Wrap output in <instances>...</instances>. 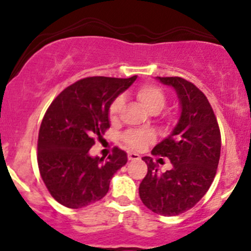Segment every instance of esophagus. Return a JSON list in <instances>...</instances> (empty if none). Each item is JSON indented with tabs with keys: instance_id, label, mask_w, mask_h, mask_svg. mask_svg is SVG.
<instances>
[{
	"instance_id": "1",
	"label": "esophagus",
	"mask_w": 251,
	"mask_h": 251,
	"mask_svg": "<svg viewBox=\"0 0 251 251\" xmlns=\"http://www.w3.org/2000/svg\"><path fill=\"white\" fill-rule=\"evenodd\" d=\"M128 160H132V161H135V160H140L141 159V155L140 154H137V153H128Z\"/></svg>"
}]
</instances>
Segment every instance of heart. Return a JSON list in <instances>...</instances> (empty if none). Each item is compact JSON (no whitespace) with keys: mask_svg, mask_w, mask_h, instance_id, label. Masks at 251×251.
<instances>
[{"mask_svg":"<svg viewBox=\"0 0 251 251\" xmlns=\"http://www.w3.org/2000/svg\"><path fill=\"white\" fill-rule=\"evenodd\" d=\"M136 97L141 104L151 113H159L166 102L165 93L154 85H142L136 91ZM123 97H116L109 107V119L115 121L123 108ZM153 133L149 131H128L125 135V141L132 148L141 149L153 141Z\"/></svg>","mask_w":251,"mask_h":251,"instance_id":"1","label":"heart"}]
</instances>
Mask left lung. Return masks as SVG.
<instances>
[{"label": "left lung", "mask_w": 251, "mask_h": 251, "mask_svg": "<svg viewBox=\"0 0 251 251\" xmlns=\"http://www.w3.org/2000/svg\"><path fill=\"white\" fill-rule=\"evenodd\" d=\"M176 92L179 118L170 135L156 144L153 155L170 159L173 168L159 173L153 158L144 156L148 173L140 184L143 204L163 216H176L198 203L211 186L221 153V135L205 95L182 77H159Z\"/></svg>", "instance_id": "1"}]
</instances>
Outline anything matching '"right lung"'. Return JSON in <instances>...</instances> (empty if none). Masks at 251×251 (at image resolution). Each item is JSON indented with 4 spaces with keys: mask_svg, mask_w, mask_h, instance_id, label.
<instances>
[{
    "mask_svg": "<svg viewBox=\"0 0 251 251\" xmlns=\"http://www.w3.org/2000/svg\"><path fill=\"white\" fill-rule=\"evenodd\" d=\"M137 76L86 77L65 88L50 105L39 132L37 163L50 196L70 209L100 201L127 154L114 148L104 160L90 154L95 137L110 127L109 107Z\"/></svg>",
    "mask_w": 251,
    "mask_h": 251,
    "instance_id": "add662e5",
    "label": "right lung"
}]
</instances>
